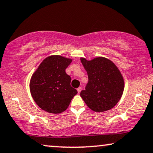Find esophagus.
<instances>
[{
  "label": "esophagus",
  "instance_id": "obj_1",
  "mask_svg": "<svg viewBox=\"0 0 153 153\" xmlns=\"http://www.w3.org/2000/svg\"><path fill=\"white\" fill-rule=\"evenodd\" d=\"M81 91V87H79L78 88H77V92L79 93Z\"/></svg>",
  "mask_w": 153,
  "mask_h": 153
}]
</instances>
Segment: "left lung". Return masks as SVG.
Segmentation results:
<instances>
[{
    "mask_svg": "<svg viewBox=\"0 0 153 153\" xmlns=\"http://www.w3.org/2000/svg\"><path fill=\"white\" fill-rule=\"evenodd\" d=\"M87 72L88 83L80 95L86 105L95 112L114 108L122 97L125 88L123 75L108 58L96 57L91 60L81 58Z\"/></svg>",
    "mask_w": 153,
    "mask_h": 153,
    "instance_id": "obj_1",
    "label": "left lung"
}]
</instances>
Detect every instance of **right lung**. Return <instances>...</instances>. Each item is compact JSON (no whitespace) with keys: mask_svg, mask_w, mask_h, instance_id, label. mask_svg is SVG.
Returning a JSON list of instances; mask_svg holds the SVG:
<instances>
[{"mask_svg":"<svg viewBox=\"0 0 153 153\" xmlns=\"http://www.w3.org/2000/svg\"><path fill=\"white\" fill-rule=\"evenodd\" d=\"M72 59L59 55L43 60L30 81L31 95L42 109L57 114L65 111L77 91L70 85L71 77L65 69Z\"/></svg>","mask_w":153,"mask_h":153,"instance_id":"add662e5","label":"right lung"}]
</instances>
